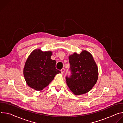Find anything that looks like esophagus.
<instances>
[{
	"label": "esophagus",
	"instance_id": "34e87169",
	"mask_svg": "<svg viewBox=\"0 0 123 123\" xmlns=\"http://www.w3.org/2000/svg\"><path fill=\"white\" fill-rule=\"evenodd\" d=\"M65 69L64 68H62V69H61V73H62V74H63V73L65 72Z\"/></svg>",
	"mask_w": 123,
	"mask_h": 123
}]
</instances>
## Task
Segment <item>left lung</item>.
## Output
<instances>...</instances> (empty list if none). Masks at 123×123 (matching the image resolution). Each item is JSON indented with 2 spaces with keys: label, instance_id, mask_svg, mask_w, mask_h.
<instances>
[{
  "label": "left lung",
  "instance_id": "1",
  "mask_svg": "<svg viewBox=\"0 0 123 123\" xmlns=\"http://www.w3.org/2000/svg\"><path fill=\"white\" fill-rule=\"evenodd\" d=\"M71 76L66 80L69 89L75 95L89 92L96 84L98 69L92 55L86 50L80 54L74 53L69 57Z\"/></svg>",
  "mask_w": 123,
  "mask_h": 123
}]
</instances>
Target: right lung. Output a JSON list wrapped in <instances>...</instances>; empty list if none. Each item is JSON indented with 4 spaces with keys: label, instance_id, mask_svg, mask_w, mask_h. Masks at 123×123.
Listing matches in <instances>:
<instances>
[{
    "label": "right lung",
    "instance_id": "right-lung-1",
    "mask_svg": "<svg viewBox=\"0 0 123 123\" xmlns=\"http://www.w3.org/2000/svg\"><path fill=\"white\" fill-rule=\"evenodd\" d=\"M51 51L33 50L28 58L23 70L24 76L28 86L37 91H41L60 73L56 68V62L52 60Z\"/></svg>",
    "mask_w": 123,
    "mask_h": 123
}]
</instances>
